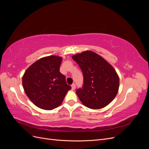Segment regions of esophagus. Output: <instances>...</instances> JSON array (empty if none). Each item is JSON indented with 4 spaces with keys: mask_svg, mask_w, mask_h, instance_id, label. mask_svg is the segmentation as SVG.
Segmentation results:
<instances>
[{
    "mask_svg": "<svg viewBox=\"0 0 149 149\" xmlns=\"http://www.w3.org/2000/svg\"><path fill=\"white\" fill-rule=\"evenodd\" d=\"M71 88H72V90H74L75 88H76V85L74 83H73V84L71 85Z\"/></svg>",
    "mask_w": 149,
    "mask_h": 149,
    "instance_id": "obj_1",
    "label": "esophagus"
}]
</instances>
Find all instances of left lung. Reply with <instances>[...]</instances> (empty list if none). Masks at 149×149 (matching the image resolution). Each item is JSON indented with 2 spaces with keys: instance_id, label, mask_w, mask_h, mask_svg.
Listing matches in <instances>:
<instances>
[{
  "instance_id": "8db88e82",
  "label": "left lung",
  "mask_w": 149,
  "mask_h": 149,
  "mask_svg": "<svg viewBox=\"0 0 149 149\" xmlns=\"http://www.w3.org/2000/svg\"><path fill=\"white\" fill-rule=\"evenodd\" d=\"M83 73V88L76 90L79 100L92 109H101L113 101L119 91V76L110 63L95 52L84 51L72 56Z\"/></svg>"
}]
</instances>
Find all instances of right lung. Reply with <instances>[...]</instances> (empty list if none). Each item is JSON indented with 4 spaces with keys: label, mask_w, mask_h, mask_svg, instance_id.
Segmentation results:
<instances>
[{
    "label": "right lung",
    "mask_w": 149,
    "mask_h": 149,
    "mask_svg": "<svg viewBox=\"0 0 149 149\" xmlns=\"http://www.w3.org/2000/svg\"><path fill=\"white\" fill-rule=\"evenodd\" d=\"M62 57L51 55L40 58L30 65L22 77L26 96L44 110H53L63 101L71 87L60 72Z\"/></svg>",
    "instance_id": "add662e5"
}]
</instances>
